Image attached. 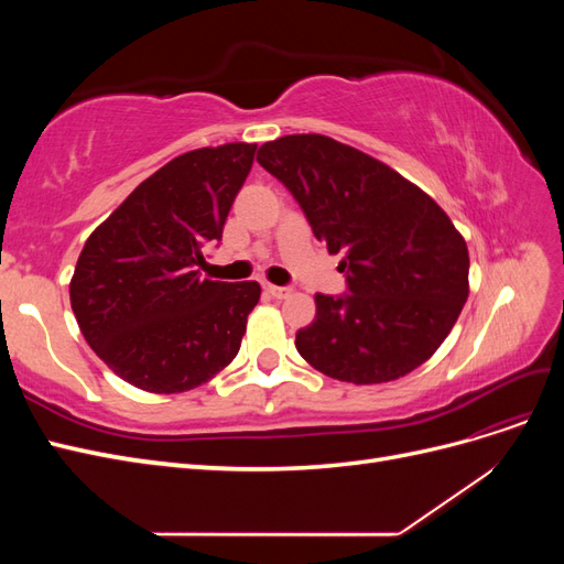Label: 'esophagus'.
I'll return each mask as SVG.
<instances>
[{"mask_svg": "<svg viewBox=\"0 0 564 564\" xmlns=\"http://www.w3.org/2000/svg\"><path fill=\"white\" fill-rule=\"evenodd\" d=\"M265 292L272 299H289V296H292V289H289V286H278V284H265Z\"/></svg>", "mask_w": 564, "mask_h": 564, "instance_id": "34e87169", "label": "esophagus"}]
</instances>
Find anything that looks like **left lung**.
<instances>
[{
    "mask_svg": "<svg viewBox=\"0 0 564 564\" xmlns=\"http://www.w3.org/2000/svg\"><path fill=\"white\" fill-rule=\"evenodd\" d=\"M256 160L289 187L329 253H344L350 294H315V319L296 334L303 360L357 386L429 360L468 299V247L440 204L329 135H282Z\"/></svg>",
    "mask_w": 564,
    "mask_h": 564,
    "instance_id": "obj_1",
    "label": "left lung"
}]
</instances>
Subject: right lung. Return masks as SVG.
I'll return each instance as SVG.
<instances>
[{
    "label": "right lung",
    "mask_w": 564,
    "mask_h": 564,
    "mask_svg": "<svg viewBox=\"0 0 564 564\" xmlns=\"http://www.w3.org/2000/svg\"><path fill=\"white\" fill-rule=\"evenodd\" d=\"M256 143L197 148L145 178L84 245L70 305L91 350L148 392L214 379L242 346L259 282L204 280V249L220 240L251 172Z\"/></svg>",
    "instance_id": "add662e5"
}]
</instances>
